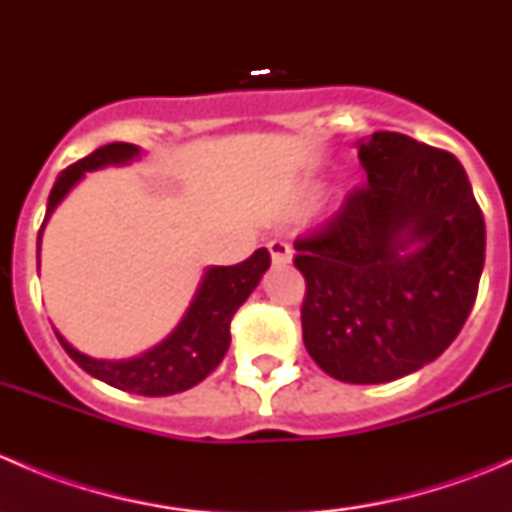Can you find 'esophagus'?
Returning a JSON list of instances; mask_svg holds the SVG:
<instances>
[{
  "instance_id": "obj_1",
  "label": "esophagus",
  "mask_w": 512,
  "mask_h": 512,
  "mask_svg": "<svg viewBox=\"0 0 512 512\" xmlns=\"http://www.w3.org/2000/svg\"><path fill=\"white\" fill-rule=\"evenodd\" d=\"M267 247H270V255L275 265H287V262L292 260V247H289L285 240H270Z\"/></svg>"
}]
</instances>
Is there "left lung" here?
<instances>
[{
  "instance_id": "8db88e82",
  "label": "left lung",
  "mask_w": 512,
  "mask_h": 512,
  "mask_svg": "<svg viewBox=\"0 0 512 512\" xmlns=\"http://www.w3.org/2000/svg\"><path fill=\"white\" fill-rule=\"evenodd\" d=\"M366 180L294 240L302 339L319 369L384 384L438 359L471 314L485 223L453 153L404 133L359 143Z\"/></svg>"
}]
</instances>
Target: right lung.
Wrapping results in <instances>:
<instances>
[{
  "mask_svg": "<svg viewBox=\"0 0 512 512\" xmlns=\"http://www.w3.org/2000/svg\"><path fill=\"white\" fill-rule=\"evenodd\" d=\"M138 156V146L133 143H108L96 148L91 156L76 160L74 165L64 170L56 178L54 188L49 193L46 205V218L41 223L44 230L46 220L54 213L56 205L64 200V195L84 178L86 170H96L108 163H126ZM39 230V242H41ZM270 267V252L265 247L252 252L247 260L230 267H210L200 282L198 294L193 304L185 312L183 322L175 327L165 342L153 347L151 352L128 361H101L76 352L69 342L59 337L61 347L84 371H89L96 379L128 391V394L141 396H170L178 391L190 389L200 384L210 371L218 369L223 356L230 347V322L237 309L242 307L252 289L257 287L260 277Z\"/></svg>",
  "mask_w": 512,
  "mask_h": 512,
  "instance_id": "add662e5",
  "label": "right lung"
}]
</instances>
